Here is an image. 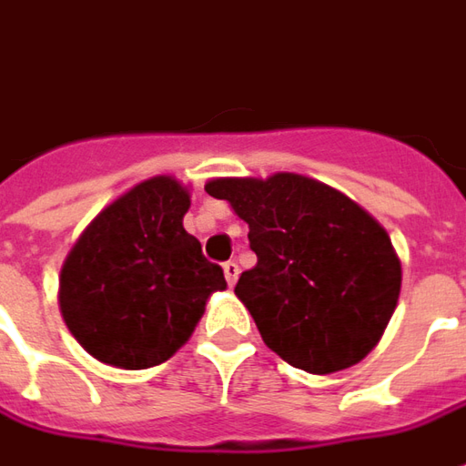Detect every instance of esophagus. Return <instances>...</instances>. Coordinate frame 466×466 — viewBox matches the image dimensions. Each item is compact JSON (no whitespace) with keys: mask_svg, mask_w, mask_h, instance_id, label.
I'll return each mask as SVG.
<instances>
[{"mask_svg":"<svg viewBox=\"0 0 466 466\" xmlns=\"http://www.w3.org/2000/svg\"><path fill=\"white\" fill-rule=\"evenodd\" d=\"M224 277H227V284L234 287V284H237V277H239V264L224 262Z\"/></svg>","mask_w":466,"mask_h":466,"instance_id":"1","label":"esophagus"}]
</instances>
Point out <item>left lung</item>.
Segmentation results:
<instances>
[{
	"label": "left lung",
	"instance_id": "8db88e82",
	"mask_svg": "<svg viewBox=\"0 0 466 466\" xmlns=\"http://www.w3.org/2000/svg\"><path fill=\"white\" fill-rule=\"evenodd\" d=\"M249 224L257 264L237 297L264 344L312 374L347 370L387 329L401 287L390 237L350 197L302 174L204 187Z\"/></svg>",
	"mask_w": 466,
	"mask_h": 466
}]
</instances>
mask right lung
<instances>
[{
    "label": "right lung",
    "instance_id": "1",
    "mask_svg": "<svg viewBox=\"0 0 466 466\" xmlns=\"http://www.w3.org/2000/svg\"><path fill=\"white\" fill-rule=\"evenodd\" d=\"M189 194L172 177L137 184L96 214L59 279L69 332L95 360L147 370L172 357L227 289L219 264L182 227Z\"/></svg>",
    "mask_w": 466,
    "mask_h": 466
}]
</instances>
